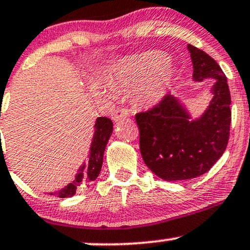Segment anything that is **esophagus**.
<instances>
[{"mask_svg":"<svg viewBox=\"0 0 250 250\" xmlns=\"http://www.w3.org/2000/svg\"><path fill=\"white\" fill-rule=\"evenodd\" d=\"M129 111L127 110V109H122V108H119L116 109L114 112H112L111 115V119L115 121V122H119V121H122L125 119H127V117H129Z\"/></svg>","mask_w":250,"mask_h":250,"instance_id":"obj_1","label":"esophagus"}]
</instances>
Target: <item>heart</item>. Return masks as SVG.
Here are the masks:
<instances>
[{"label":"heart","mask_w":250,"mask_h":250,"mask_svg":"<svg viewBox=\"0 0 250 250\" xmlns=\"http://www.w3.org/2000/svg\"><path fill=\"white\" fill-rule=\"evenodd\" d=\"M175 76L168 56L149 51L120 60L106 76V83L114 90L133 89L139 102L156 104L165 97ZM114 90H106L114 95Z\"/></svg>","instance_id":"b5f03b06"}]
</instances>
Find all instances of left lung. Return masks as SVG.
<instances>
[{"label":"left lung","instance_id":"left-lung-1","mask_svg":"<svg viewBox=\"0 0 250 250\" xmlns=\"http://www.w3.org/2000/svg\"><path fill=\"white\" fill-rule=\"evenodd\" d=\"M188 49L193 81L215 79L207 109L192 119L185 103L167 95L158 106L135 116L142 159L153 173L167 182L207 173L223 155L229 139L231 100L227 77L209 54L192 45Z\"/></svg>","mask_w":250,"mask_h":250}]
</instances>
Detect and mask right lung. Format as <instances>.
<instances>
[{"label": "right lung", "instance_id": "1", "mask_svg": "<svg viewBox=\"0 0 250 250\" xmlns=\"http://www.w3.org/2000/svg\"><path fill=\"white\" fill-rule=\"evenodd\" d=\"M94 127L95 131L89 148V155L77 169L75 180L58 191L47 192L46 194L57 196L59 198H68L75 196L77 188L89 186L98 177L102 169L104 150L112 133V122L108 117H97Z\"/></svg>", "mask_w": 250, "mask_h": 250}]
</instances>
